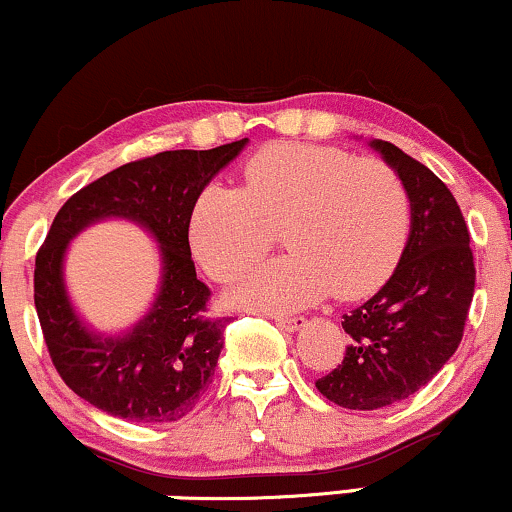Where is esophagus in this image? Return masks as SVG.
I'll use <instances>...</instances> for the list:
<instances>
[{
	"mask_svg": "<svg viewBox=\"0 0 512 512\" xmlns=\"http://www.w3.org/2000/svg\"><path fill=\"white\" fill-rule=\"evenodd\" d=\"M306 323L304 316H278L275 318V326L280 330H287V333H294V330H299Z\"/></svg>",
	"mask_w": 512,
	"mask_h": 512,
	"instance_id": "obj_1",
	"label": "esophagus"
}]
</instances>
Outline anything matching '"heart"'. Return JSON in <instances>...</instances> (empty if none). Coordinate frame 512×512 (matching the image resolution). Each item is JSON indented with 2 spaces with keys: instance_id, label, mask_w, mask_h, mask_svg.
<instances>
[{
  "instance_id": "1",
  "label": "heart",
  "mask_w": 512,
  "mask_h": 512,
  "mask_svg": "<svg viewBox=\"0 0 512 512\" xmlns=\"http://www.w3.org/2000/svg\"><path fill=\"white\" fill-rule=\"evenodd\" d=\"M242 189L210 184L189 218L196 261L230 282L285 232L290 254L251 268L232 302L294 311L335 292L362 299L393 275L410 234V194L381 160L309 143H273L244 162Z\"/></svg>"
}]
</instances>
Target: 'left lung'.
<instances>
[{
    "label": "left lung",
    "instance_id": "8db88e82",
    "mask_svg": "<svg viewBox=\"0 0 512 512\" xmlns=\"http://www.w3.org/2000/svg\"><path fill=\"white\" fill-rule=\"evenodd\" d=\"M369 146L400 174L412 222L390 280L342 316L350 335L342 364L316 381L318 393L347 410L410 398L443 369L462 340L477 278L470 232L448 186L393 143Z\"/></svg>",
    "mask_w": 512,
    "mask_h": 512
}]
</instances>
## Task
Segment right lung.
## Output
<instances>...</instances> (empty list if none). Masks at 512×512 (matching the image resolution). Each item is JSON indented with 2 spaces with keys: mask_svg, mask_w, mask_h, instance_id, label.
<instances>
[{
  "mask_svg": "<svg viewBox=\"0 0 512 512\" xmlns=\"http://www.w3.org/2000/svg\"><path fill=\"white\" fill-rule=\"evenodd\" d=\"M246 138L210 150H165L126 162L83 186L54 215L35 256V309L54 369L78 398L129 422H177L213 381L230 318H210L196 278L189 218L198 194L242 153ZM107 217L141 224L161 244V292L122 336H100L75 314L63 287V254L78 231Z\"/></svg>",
  "mask_w": 512,
  "mask_h": 512,
  "instance_id": "obj_1",
  "label": "right lung"
}]
</instances>
